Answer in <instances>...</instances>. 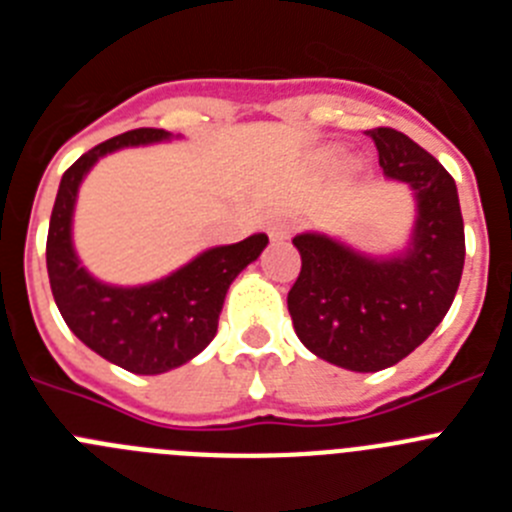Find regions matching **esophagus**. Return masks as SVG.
<instances>
[{
    "mask_svg": "<svg viewBox=\"0 0 512 512\" xmlns=\"http://www.w3.org/2000/svg\"><path fill=\"white\" fill-rule=\"evenodd\" d=\"M295 230V220L292 217H279V220H271L269 223V238L271 241H284Z\"/></svg>",
    "mask_w": 512,
    "mask_h": 512,
    "instance_id": "obj_1",
    "label": "esophagus"
}]
</instances>
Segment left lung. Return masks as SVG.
Listing matches in <instances>:
<instances>
[{"instance_id": "8db88e82", "label": "left lung", "mask_w": 512, "mask_h": 512, "mask_svg": "<svg viewBox=\"0 0 512 512\" xmlns=\"http://www.w3.org/2000/svg\"><path fill=\"white\" fill-rule=\"evenodd\" d=\"M387 179L418 202L408 248L374 259L320 233L292 238L302 256L287 295L295 333L312 354L351 372L397 364L431 336L464 269V220L451 174L392 128L369 130Z\"/></svg>"}]
</instances>
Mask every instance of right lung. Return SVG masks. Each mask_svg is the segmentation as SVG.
<instances>
[{
	"instance_id": "right-lung-1",
	"label": "right lung",
	"mask_w": 512,
	"mask_h": 512,
	"mask_svg": "<svg viewBox=\"0 0 512 512\" xmlns=\"http://www.w3.org/2000/svg\"><path fill=\"white\" fill-rule=\"evenodd\" d=\"M169 138L171 133L158 128L130 130L71 164L58 187L45 243L53 300L66 325L94 354L133 374H164L205 351L217 333L228 287L269 243L264 233H256L241 243L207 248L169 277L140 287L104 284L81 266L71 241V220L84 176L117 148Z\"/></svg>"
}]
</instances>
